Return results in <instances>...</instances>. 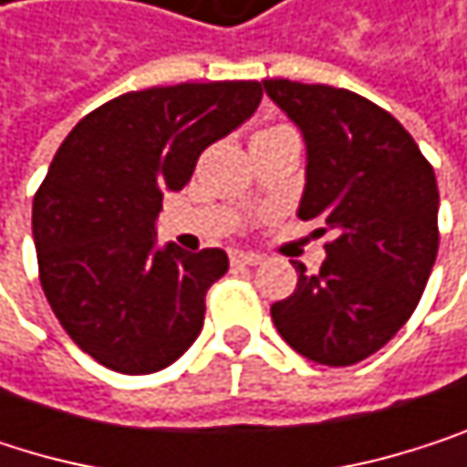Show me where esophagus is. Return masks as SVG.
I'll list each match as a JSON object with an SVG mask.
<instances>
[{
    "label": "esophagus",
    "instance_id": "34e87169",
    "mask_svg": "<svg viewBox=\"0 0 467 467\" xmlns=\"http://www.w3.org/2000/svg\"><path fill=\"white\" fill-rule=\"evenodd\" d=\"M229 263L235 265V268H241V265H260V263H263V257H260V254H254V252L232 249V252H229Z\"/></svg>",
    "mask_w": 467,
    "mask_h": 467
}]
</instances>
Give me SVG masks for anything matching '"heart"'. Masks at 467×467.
Wrapping results in <instances>:
<instances>
[{
    "mask_svg": "<svg viewBox=\"0 0 467 467\" xmlns=\"http://www.w3.org/2000/svg\"><path fill=\"white\" fill-rule=\"evenodd\" d=\"M276 128H287V125H274V128H265V130H276ZM263 133V130H260Z\"/></svg>",
    "mask_w": 467,
    "mask_h": 467,
    "instance_id": "obj_1",
    "label": "heart"
}]
</instances>
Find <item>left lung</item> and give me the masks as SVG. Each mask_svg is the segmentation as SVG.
Listing matches in <instances>:
<instances>
[{"label": "left lung", "instance_id": "1", "mask_svg": "<svg viewBox=\"0 0 467 467\" xmlns=\"http://www.w3.org/2000/svg\"><path fill=\"white\" fill-rule=\"evenodd\" d=\"M306 139L304 221H323L326 263L298 271L271 306L282 339L309 361L350 367L378 353L413 315L438 257V182L413 136L372 100L290 78L263 81Z\"/></svg>", "mask_w": 467, "mask_h": 467}]
</instances>
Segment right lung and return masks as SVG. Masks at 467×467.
I'll return each mask as SVG.
<instances>
[{
    "label": "right lung",
    "mask_w": 467,
    "mask_h": 467,
    "mask_svg": "<svg viewBox=\"0 0 467 467\" xmlns=\"http://www.w3.org/2000/svg\"><path fill=\"white\" fill-rule=\"evenodd\" d=\"M260 100V81L150 87L98 106L59 144L32 202L37 271L59 326L98 364L150 375L199 337L204 296L229 260L158 249L155 218L202 150Z\"/></svg>",
    "instance_id": "right-lung-1"
}]
</instances>
